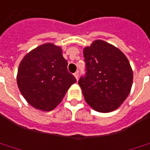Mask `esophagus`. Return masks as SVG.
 <instances>
[{
	"instance_id": "34e87169",
	"label": "esophagus",
	"mask_w": 150,
	"mask_h": 150,
	"mask_svg": "<svg viewBox=\"0 0 150 150\" xmlns=\"http://www.w3.org/2000/svg\"><path fill=\"white\" fill-rule=\"evenodd\" d=\"M74 76H75V79L78 80V78H79V73H78V72L76 71L75 74H74Z\"/></svg>"
}]
</instances>
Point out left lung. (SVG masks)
Wrapping results in <instances>:
<instances>
[{
	"mask_svg": "<svg viewBox=\"0 0 150 150\" xmlns=\"http://www.w3.org/2000/svg\"><path fill=\"white\" fill-rule=\"evenodd\" d=\"M86 76L79 85L84 99L98 112H110L126 100L131 92L133 71L121 50L103 40L83 48Z\"/></svg>",
	"mask_w": 150,
	"mask_h": 150,
	"instance_id": "left-lung-1",
	"label": "left lung"
}]
</instances>
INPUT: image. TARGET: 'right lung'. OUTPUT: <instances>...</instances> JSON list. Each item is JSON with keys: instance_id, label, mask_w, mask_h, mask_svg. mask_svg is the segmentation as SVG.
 Returning a JSON list of instances; mask_svg holds the SVG:
<instances>
[{"instance_id": "obj_1", "label": "right lung", "mask_w": 150, "mask_h": 150, "mask_svg": "<svg viewBox=\"0 0 150 150\" xmlns=\"http://www.w3.org/2000/svg\"><path fill=\"white\" fill-rule=\"evenodd\" d=\"M61 47L47 42L30 51L19 63L17 84L29 104L41 111H52L76 82L67 71Z\"/></svg>"}]
</instances>
